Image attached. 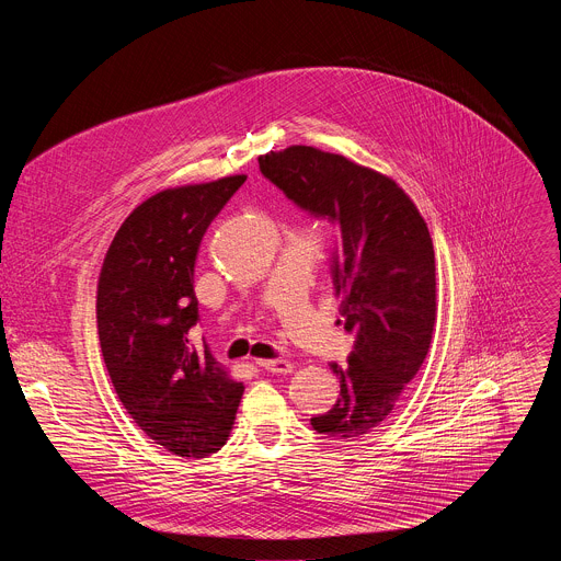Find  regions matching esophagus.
Masks as SVG:
<instances>
[{
  "label": "esophagus",
  "mask_w": 561,
  "mask_h": 561,
  "mask_svg": "<svg viewBox=\"0 0 561 561\" xmlns=\"http://www.w3.org/2000/svg\"><path fill=\"white\" fill-rule=\"evenodd\" d=\"M255 364H260L271 373H282V375H288L295 370V364L290 359H257Z\"/></svg>",
  "instance_id": "1"
}]
</instances>
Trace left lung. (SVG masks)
<instances>
[{"mask_svg":"<svg viewBox=\"0 0 561 561\" xmlns=\"http://www.w3.org/2000/svg\"><path fill=\"white\" fill-rule=\"evenodd\" d=\"M288 199L342 230L333 284L342 322L355 335L337 404L310 420L327 437H364L394 409L422 368L437 319L435 251L424 217L399 184L344 154L288 146L260 157Z\"/></svg>","mask_w":561,"mask_h":561,"instance_id":"8db88e82","label":"left lung"}]
</instances>
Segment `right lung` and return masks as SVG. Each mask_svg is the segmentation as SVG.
Instances as JSON below:
<instances>
[{"label": "right lung", "mask_w": 561, "mask_h": 561, "mask_svg": "<svg viewBox=\"0 0 561 561\" xmlns=\"http://www.w3.org/2000/svg\"><path fill=\"white\" fill-rule=\"evenodd\" d=\"M247 175L159 191L119 226L98 286V333L119 402L159 446L180 457L217 453L244 383L197 346L199 242Z\"/></svg>", "instance_id": "obj_1"}]
</instances>
